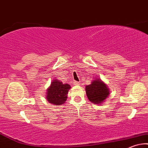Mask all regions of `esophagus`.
Here are the masks:
<instances>
[{
    "label": "esophagus",
    "instance_id": "esophagus-1",
    "mask_svg": "<svg viewBox=\"0 0 148 148\" xmlns=\"http://www.w3.org/2000/svg\"><path fill=\"white\" fill-rule=\"evenodd\" d=\"M73 84H74V85H80V83L78 81H74L73 82Z\"/></svg>",
    "mask_w": 148,
    "mask_h": 148
}]
</instances>
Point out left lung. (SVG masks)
<instances>
[{
	"label": "left lung",
	"instance_id": "left-lung-1",
	"mask_svg": "<svg viewBox=\"0 0 148 148\" xmlns=\"http://www.w3.org/2000/svg\"><path fill=\"white\" fill-rule=\"evenodd\" d=\"M86 93L89 101L93 104H101L109 96V89L100 79L93 80L85 87Z\"/></svg>",
	"mask_w": 148,
	"mask_h": 148
}]
</instances>
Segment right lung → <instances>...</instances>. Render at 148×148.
<instances>
[{
	"label": "right lung",
	"mask_w": 148,
	"mask_h": 148,
	"mask_svg": "<svg viewBox=\"0 0 148 148\" xmlns=\"http://www.w3.org/2000/svg\"><path fill=\"white\" fill-rule=\"evenodd\" d=\"M71 88L68 84H63L58 80H53L47 89L46 99L50 103L62 105L68 98V91Z\"/></svg>",
	"instance_id": "add662e5"
}]
</instances>
